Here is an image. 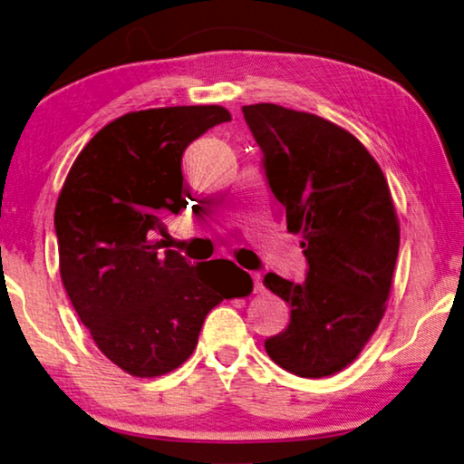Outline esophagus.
I'll return each instance as SVG.
<instances>
[{"label":"esophagus","mask_w":464,"mask_h":464,"mask_svg":"<svg viewBox=\"0 0 464 464\" xmlns=\"http://www.w3.org/2000/svg\"><path fill=\"white\" fill-rule=\"evenodd\" d=\"M250 276H252V281H255V293H260L262 288H265V286H262V276H260V273H252Z\"/></svg>","instance_id":"obj_1"}]
</instances>
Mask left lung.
<instances>
[{
  "instance_id": "8db88e82",
  "label": "left lung",
  "mask_w": 464,
  "mask_h": 464,
  "mask_svg": "<svg viewBox=\"0 0 464 464\" xmlns=\"http://www.w3.org/2000/svg\"><path fill=\"white\" fill-rule=\"evenodd\" d=\"M242 112L309 262L303 283L275 273L262 281L291 307L288 327L265 349L286 372L325 378L362 353L388 307L400 248L388 181L370 151L327 119L270 102Z\"/></svg>"
}]
</instances>
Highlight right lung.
I'll return each mask as SVG.
<instances>
[{
  "label": "right lung",
  "instance_id": "add662e5",
  "mask_svg": "<svg viewBox=\"0 0 464 464\" xmlns=\"http://www.w3.org/2000/svg\"><path fill=\"white\" fill-rule=\"evenodd\" d=\"M218 104L127 112L96 133L60 189V278L96 347L135 378L169 373L194 353L206 314L246 296L230 260L191 265L168 248L165 222L188 206L181 155L214 125Z\"/></svg>",
  "mask_w": 464,
  "mask_h": 464
}]
</instances>
